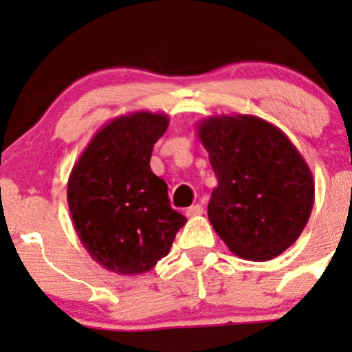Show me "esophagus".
Returning a JSON list of instances; mask_svg holds the SVG:
<instances>
[{
    "mask_svg": "<svg viewBox=\"0 0 352 352\" xmlns=\"http://www.w3.org/2000/svg\"><path fill=\"white\" fill-rule=\"evenodd\" d=\"M203 206L201 204H195L191 208L186 209V217H198V215L203 214Z\"/></svg>",
    "mask_w": 352,
    "mask_h": 352,
    "instance_id": "34e87169",
    "label": "esophagus"
}]
</instances>
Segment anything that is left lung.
Instances as JSON below:
<instances>
[{
    "label": "left lung",
    "instance_id": "left-lung-1",
    "mask_svg": "<svg viewBox=\"0 0 352 352\" xmlns=\"http://www.w3.org/2000/svg\"><path fill=\"white\" fill-rule=\"evenodd\" d=\"M217 177L209 222L233 254L270 261L301 235L314 177L287 135L257 116H209L196 125Z\"/></svg>",
    "mask_w": 352,
    "mask_h": 352
}]
</instances>
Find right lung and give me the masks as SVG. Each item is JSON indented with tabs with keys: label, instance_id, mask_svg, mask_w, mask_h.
Returning <instances> with one entry per match:
<instances>
[{
	"label": "right lung",
	"instance_id": "1",
	"mask_svg": "<svg viewBox=\"0 0 352 352\" xmlns=\"http://www.w3.org/2000/svg\"><path fill=\"white\" fill-rule=\"evenodd\" d=\"M167 127L162 112L116 117L93 135L69 175L75 232L91 259L117 275L151 270L186 223L170 208L167 184L149 166Z\"/></svg>",
	"mask_w": 352,
	"mask_h": 352
}]
</instances>
